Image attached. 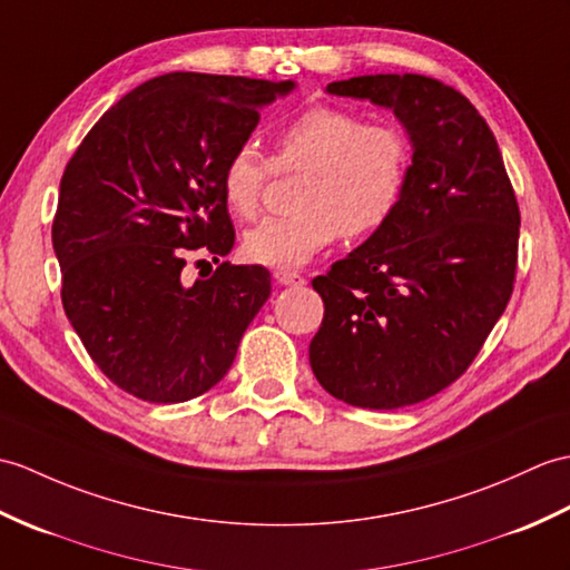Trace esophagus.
Wrapping results in <instances>:
<instances>
[{"mask_svg": "<svg viewBox=\"0 0 570 570\" xmlns=\"http://www.w3.org/2000/svg\"><path fill=\"white\" fill-rule=\"evenodd\" d=\"M274 279L279 282L282 286H303V284H306V279H303L298 272H291V269H276Z\"/></svg>", "mask_w": 570, "mask_h": 570, "instance_id": "34e87169", "label": "esophagus"}]
</instances>
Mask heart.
<instances>
[{"label": "heart", "instance_id": "b5f03b06", "mask_svg": "<svg viewBox=\"0 0 570 570\" xmlns=\"http://www.w3.org/2000/svg\"><path fill=\"white\" fill-rule=\"evenodd\" d=\"M274 169H308L298 214L259 223L245 235V255L264 267L296 269L345 233L366 237L399 208L410 167L407 140L391 124H366L360 114L317 104L276 136ZM272 165L255 142H243L220 171V194L230 214L253 220L262 208Z\"/></svg>", "mask_w": 570, "mask_h": 570}]
</instances>
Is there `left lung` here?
I'll list each match as a JSON object with an SVG mask.
<instances>
[{
    "instance_id": "8db88e82",
    "label": "left lung",
    "mask_w": 570,
    "mask_h": 570,
    "mask_svg": "<svg viewBox=\"0 0 570 570\" xmlns=\"http://www.w3.org/2000/svg\"><path fill=\"white\" fill-rule=\"evenodd\" d=\"M325 91L391 109L413 163L391 220L313 279L325 315L311 368L350 405H415L466 372L508 306L518 198L493 130L454 87L362 75Z\"/></svg>"
}]
</instances>
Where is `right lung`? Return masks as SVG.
<instances>
[{
	"label": "right lung",
	"mask_w": 570,
	"mask_h": 570,
	"mask_svg": "<svg viewBox=\"0 0 570 570\" xmlns=\"http://www.w3.org/2000/svg\"><path fill=\"white\" fill-rule=\"evenodd\" d=\"M296 82L169 72L111 106L65 167L52 249L62 306L118 389L184 403L228 374L247 325L272 294L259 264L223 262L181 282L194 249L235 245L220 171ZM206 262V259H202Z\"/></svg>",
	"instance_id": "right-lung-1"
}]
</instances>
